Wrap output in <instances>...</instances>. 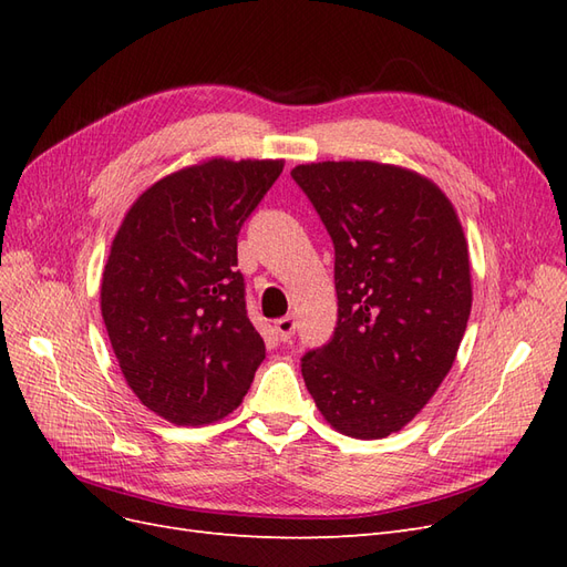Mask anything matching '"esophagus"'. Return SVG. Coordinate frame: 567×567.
Returning <instances> with one entry per match:
<instances>
[{
	"label": "esophagus",
	"mask_w": 567,
	"mask_h": 567,
	"mask_svg": "<svg viewBox=\"0 0 567 567\" xmlns=\"http://www.w3.org/2000/svg\"><path fill=\"white\" fill-rule=\"evenodd\" d=\"M296 329H298L296 317H281V319L274 321V333H277V338H279L281 342H288L290 338H293V336H296Z\"/></svg>",
	"instance_id": "esophagus-1"
}]
</instances>
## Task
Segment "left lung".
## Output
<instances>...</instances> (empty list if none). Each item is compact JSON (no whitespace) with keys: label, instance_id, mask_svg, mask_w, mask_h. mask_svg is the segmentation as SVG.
Instances as JSON below:
<instances>
[{"label":"left lung","instance_id":"left-lung-1","mask_svg":"<svg viewBox=\"0 0 567 567\" xmlns=\"http://www.w3.org/2000/svg\"><path fill=\"white\" fill-rule=\"evenodd\" d=\"M336 248L338 323L302 379L338 433H398L450 373L471 317V262L454 205L411 169L373 161L298 165Z\"/></svg>","mask_w":567,"mask_h":567}]
</instances>
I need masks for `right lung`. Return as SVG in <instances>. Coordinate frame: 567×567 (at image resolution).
<instances>
[{"label":"right lung","instance_id":"1","mask_svg":"<svg viewBox=\"0 0 567 567\" xmlns=\"http://www.w3.org/2000/svg\"><path fill=\"white\" fill-rule=\"evenodd\" d=\"M281 169L225 158L184 167L148 186L113 238L101 317L127 385L169 423L225 419L262 364L236 244Z\"/></svg>","mask_w":567,"mask_h":567}]
</instances>
